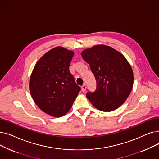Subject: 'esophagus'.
<instances>
[{"mask_svg": "<svg viewBox=\"0 0 159 159\" xmlns=\"http://www.w3.org/2000/svg\"><path fill=\"white\" fill-rule=\"evenodd\" d=\"M81 88H82V91H83V92H84V91L86 90V84L82 85L81 86Z\"/></svg>", "mask_w": 159, "mask_h": 159, "instance_id": "obj_1", "label": "esophagus"}]
</instances>
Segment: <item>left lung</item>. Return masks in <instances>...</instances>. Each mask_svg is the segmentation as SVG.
I'll return each instance as SVG.
<instances>
[{"instance_id": "obj_1", "label": "left lung", "mask_w": 159, "mask_h": 159, "mask_svg": "<svg viewBox=\"0 0 159 159\" xmlns=\"http://www.w3.org/2000/svg\"><path fill=\"white\" fill-rule=\"evenodd\" d=\"M97 82L95 91L86 97L95 107L111 111L120 106L130 94L133 74L129 64L121 53L105 45H97L82 52Z\"/></svg>"}]
</instances>
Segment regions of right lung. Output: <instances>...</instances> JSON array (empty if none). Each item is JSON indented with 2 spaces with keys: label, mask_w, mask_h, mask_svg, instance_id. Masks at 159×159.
Returning <instances> with one entry per match:
<instances>
[{
  "label": "right lung",
  "mask_w": 159,
  "mask_h": 159,
  "mask_svg": "<svg viewBox=\"0 0 159 159\" xmlns=\"http://www.w3.org/2000/svg\"><path fill=\"white\" fill-rule=\"evenodd\" d=\"M73 52L57 47L42 57L30 80L31 95L46 113L60 117L68 112L80 91L70 71Z\"/></svg>",
  "instance_id": "right-lung-1"
}]
</instances>
